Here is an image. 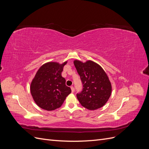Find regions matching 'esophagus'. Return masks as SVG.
Masks as SVG:
<instances>
[{
  "label": "esophagus",
  "mask_w": 149,
  "mask_h": 149,
  "mask_svg": "<svg viewBox=\"0 0 149 149\" xmlns=\"http://www.w3.org/2000/svg\"><path fill=\"white\" fill-rule=\"evenodd\" d=\"M71 92L72 93H74V89L73 86H71Z\"/></svg>",
  "instance_id": "obj_1"
}]
</instances>
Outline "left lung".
Returning a JSON list of instances; mask_svg holds the SVG:
<instances>
[{
  "label": "left lung",
  "mask_w": 149,
  "mask_h": 149,
  "mask_svg": "<svg viewBox=\"0 0 149 149\" xmlns=\"http://www.w3.org/2000/svg\"><path fill=\"white\" fill-rule=\"evenodd\" d=\"M74 65L83 84V91L76 94L81 104L93 111L105 105L111 96L112 86L104 70L91 60L83 63L76 60Z\"/></svg>",
  "instance_id": "8db88e82"
}]
</instances>
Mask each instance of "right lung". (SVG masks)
<instances>
[{
	"instance_id": "1",
	"label": "right lung",
	"mask_w": 149,
	"mask_h": 149,
	"mask_svg": "<svg viewBox=\"0 0 149 149\" xmlns=\"http://www.w3.org/2000/svg\"><path fill=\"white\" fill-rule=\"evenodd\" d=\"M67 61L45 63L36 73L30 84V92L38 106L47 111H53L61 106L71 93L70 87L61 73Z\"/></svg>"
}]
</instances>
